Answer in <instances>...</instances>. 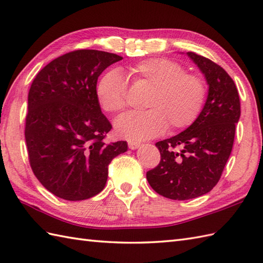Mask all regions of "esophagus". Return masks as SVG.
<instances>
[{"label":"esophagus","instance_id":"1","mask_svg":"<svg viewBox=\"0 0 263 263\" xmlns=\"http://www.w3.org/2000/svg\"><path fill=\"white\" fill-rule=\"evenodd\" d=\"M127 145H129V148L131 150H134V149H138L140 145H141V143L140 142H136V141H129L127 142Z\"/></svg>","mask_w":263,"mask_h":263}]
</instances>
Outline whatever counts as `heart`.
I'll return each instance as SVG.
<instances>
[{"instance_id": "b5f03b06", "label": "heart", "mask_w": 263, "mask_h": 263, "mask_svg": "<svg viewBox=\"0 0 263 263\" xmlns=\"http://www.w3.org/2000/svg\"><path fill=\"white\" fill-rule=\"evenodd\" d=\"M126 76L134 84L150 88L144 112H131L120 118L115 130L129 140H145L169 129L177 131L197 120L207 96L204 79L185 72L180 64L170 59L151 58L131 65ZM126 82L117 69L104 74L96 86V97L103 111L119 114L126 107Z\"/></svg>"}]
</instances>
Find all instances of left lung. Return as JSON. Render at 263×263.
Here are the masks:
<instances>
[{
	"label": "left lung",
	"mask_w": 263,
	"mask_h": 263,
	"mask_svg": "<svg viewBox=\"0 0 263 263\" xmlns=\"http://www.w3.org/2000/svg\"><path fill=\"white\" fill-rule=\"evenodd\" d=\"M209 84L203 111L177 136L156 143L160 162L146 173L152 189L175 200L196 198L216 186L233 148L235 124L241 115L233 79L211 59L189 51Z\"/></svg>",
	"instance_id": "left-lung-1"
}]
</instances>
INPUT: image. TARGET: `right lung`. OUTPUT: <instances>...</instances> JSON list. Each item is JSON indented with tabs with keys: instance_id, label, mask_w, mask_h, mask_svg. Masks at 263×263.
<instances>
[{
	"instance_id": "right-lung-1",
	"label": "right lung",
	"mask_w": 263,
	"mask_h": 263,
	"mask_svg": "<svg viewBox=\"0 0 263 263\" xmlns=\"http://www.w3.org/2000/svg\"><path fill=\"white\" fill-rule=\"evenodd\" d=\"M122 59L81 49L53 59L33 79L24 129L29 162L59 198L84 200L101 193L108 164L127 150L126 141H104L112 125L96 97L99 76Z\"/></svg>"
}]
</instances>
